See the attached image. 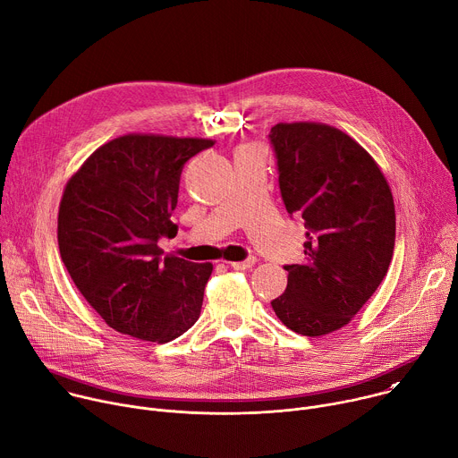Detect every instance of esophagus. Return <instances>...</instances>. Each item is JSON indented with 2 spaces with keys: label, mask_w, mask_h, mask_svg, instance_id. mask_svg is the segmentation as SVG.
Wrapping results in <instances>:
<instances>
[{
  "label": "esophagus",
  "mask_w": 458,
  "mask_h": 458,
  "mask_svg": "<svg viewBox=\"0 0 458 458\" xmlns=\"http://www.w3.org/2000/svg\"><path fill=\"white\" fill-rule=\"evenodd\" d=\"M255 260H257L255 257H248L244 260H235V263H232V267L235 270H248V268H251L255 265Z\"/></svg>",
  "instance_id": "esophagus-1"
}]
</instances>
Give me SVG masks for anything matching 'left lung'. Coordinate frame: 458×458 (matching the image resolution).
Returning <instances> with one entry per match:
<instances>
[{
	"label": "left lung",
	"instance_id": "obj_1",
	"mask_svg": "<svg viewBox=\"0 0 458 458\" xmlns=\"http://www.w3.org/2000/svg\"><path fill=\"white\" fill-rule=\"evenodd\" d=\"M281 198L304 219V265H286V292L272 301L295 334H332L355 317L394 257L395 205L373 157L341 130L279 123L270 130Z\"/></svg>",
	"mask_w": 458,
	"mask_h": 458
}]
</instances>
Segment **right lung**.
<instances>
[{"instance_id": "1", "label": "right lung", "mask_w": 458, "mask_h": 458, "mask_svg": "<svg viewBox=\"0 0 458 458\" xmlns=\"http://www.w3.org/2000/svg\"><path fill=\"white\" fill-rule=\"evenodd\" d=\"M210 140L130 134L99 147L71 177L57 216L64 267L119 334L170 343L199 318L210 263L161 257L174 237L184 163Z\"/></svg>"}]
</instances>
